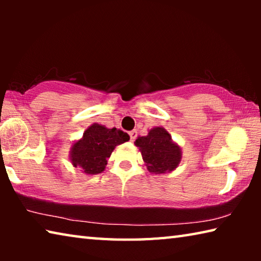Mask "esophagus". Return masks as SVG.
<instances>
[{"mask_svg":"<svg viewBox=\"0 0 261 261\" xmlns=\"http://www.w3.org/2000/svg\"><path fill=\"white\" fill-rule=\"evenodd\" d=\"M129 135H130L131 141H135L136 138H137V131H136V130H132V131L129 132Z\"/></svg>","mask_w":261,"mask_h":261,"instance_id":"34e87169","label":"esophagus"}]
</instances>
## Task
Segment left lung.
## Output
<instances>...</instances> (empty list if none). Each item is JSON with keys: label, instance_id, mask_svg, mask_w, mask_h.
<instances>
[{"label": "left lung", "instance_id": "8db88e82", "mask_svg": "<svg viewBox=\"0 0 261 261\" xmlns=\"http://www.w3.org/2000/svg\"><path fill=\"white\" fill-rule=\"evenodd\" d=\"M135 145L139 147L145 166L149 173L160 175L174 171L182 160V148L171 139L165 127L155 126L147 136L138 137Z\"/></svg>", "mask_w": 261, "mask_h": 261}]
</instances>
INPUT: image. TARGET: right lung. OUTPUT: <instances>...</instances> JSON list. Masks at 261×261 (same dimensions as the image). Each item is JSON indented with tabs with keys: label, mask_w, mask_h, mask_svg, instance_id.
<instances>
[{
	"label": "right lung",
	"mask_w": 261,
	"mask_h": 261,
	"mask_svg": "<svg viewBox=\"0 0 261 261\" xmlns=\"http://www.w3.org/2000/svg\"><path fill=\"white\" fill-rule=\"evenodd\" d=\"M129 139L130 136L126 132L93 123L84 131L81 139L73 141L69 159L72 166L81 168L84 174H100L106 169L108 158L115 147Z\"/></svg>",
	"instance_id": "1"
}]
</instances>
